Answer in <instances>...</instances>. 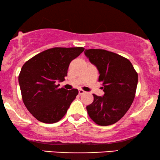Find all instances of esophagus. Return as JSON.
<instances>
[{"instance_id":"1","label":"esophagus","mask_w":160,"mask_h":160,"mask_svg":"<svg viewBox=\"0 0 160 160\" xmlns=\"http://www.w3.org/2000/svg\"><path fill=\"white\" fill-rule=\"evenodd\" d=\"M85 92L84 90H82V89H78V95H82V94H84Z\"/></svg>"}]
</instances>
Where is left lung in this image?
<instances>
[{
    "instance_id": "1",
    "label": "left lung",
    "mask_w": 160,
    "mask_h": 160,
    "mask_svg": "<svg viewBox=\"0 0 160 160\" xmlns=\"http://www.w3.org/2000/svg\"><path fill=\"white\" fill-rule=\"evenodd\" d=\"M85 55L99 71L104 95L93 94L94 100L87 106L89 117L100 126L111 125L124 117L135 96L138 73L130 61L105 49H85Z\"/></svg>"
}]
</instances>
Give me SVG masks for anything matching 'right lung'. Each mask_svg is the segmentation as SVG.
Here are the masks:
<instances>
[{
    "mask_svg": "<svg viewBox=\"0 0 160 160\" xmlns=\"http://www.w3.org/2000/svg\"><path fill=\"white\" fill-rule=\"evenodd\" d=\"M84 50L83 47L52 48L36 54L22 67L19 75L22 98L37 120L55 123L67 113L78 91L59 88L58 82L65 80L70 63Z\"/></svg>",
    "mask_w": 160,
    "mask_h": 160,
    "instance_id": "obj_1",
    "label": "right lung"
}]
</instances>
